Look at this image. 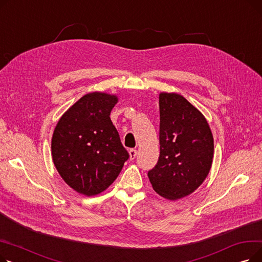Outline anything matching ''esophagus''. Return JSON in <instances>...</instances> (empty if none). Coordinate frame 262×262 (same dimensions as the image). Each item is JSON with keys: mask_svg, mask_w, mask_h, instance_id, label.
Wrapping results in <instances>:
<instances>
[{"mask_svg": "<svg viewBox=\"0 0 262 262\" xmlns=\"http://www.w3.org/2000/svg\"><path fill=\"white\" fill-rule=\"evenodd\" d=\"M136 156H137V150L135 148L129 149V158H130V160H134L136 158Z\"/></svg>", "mask_w": 262, "mask_h": 262, "instance_id": "1", "label": "esophagus"}]
</instances>
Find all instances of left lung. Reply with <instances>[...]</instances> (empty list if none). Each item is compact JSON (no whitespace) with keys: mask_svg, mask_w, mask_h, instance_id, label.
<instances>
[{"mask_svg":"<svg viewBox=\"0 0 262 262\" xmlns=\"http://www.w3.org/2000/svg\"><path fill=\"white\" fill-rule=\"evenodd\" d=\"M160 154L147 176L153 189L168 200L194 192L212 164L213 137L203 114L183 95L159 94Z\"/></svg>","mask_w":262,"mask_h":262,"instance_id":"obj_1","label":"left lung"}]
</instances>
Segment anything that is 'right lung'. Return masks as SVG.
Here are the masks:
<instances>
[{
    "label": "right lung",
    "instance_id": "obj_1",
    "mask_svg": "<svg viewBox=\"0 0 262 262\" xmlns=\"http://www.w3.org/2000/svg\"><path fill=\"white\" fill-rule=\"evenodd\" d=\"M117 95L91 92L59 119L52 137V158L67 185L92 196L112 185L129 155L110 120Z\"/></svg>",
    "mask_w": 262,
    "mask_h": 262
}]
</instances>
